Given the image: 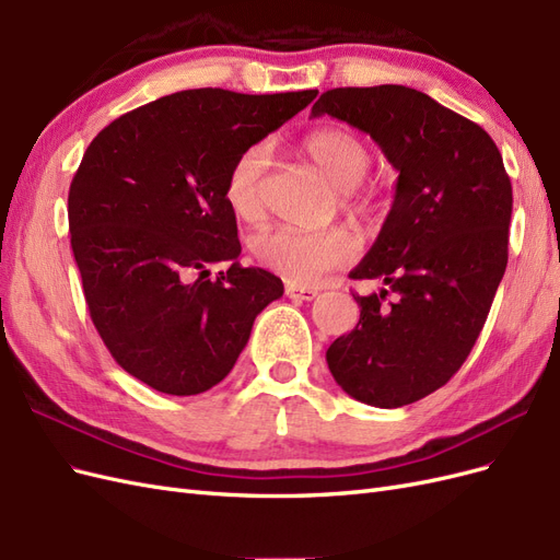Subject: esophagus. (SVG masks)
Returning <instances> with one entry per match:
<instances>
[{"label": "esophagus", "instance_id": "34e87169", "mask_svg": "<svg viewBox=\"0 0 560 560\" xmlns=\"http://www.w3.org/2000/svg\"><path fill=\"white\" fill-rule=\"evenodd\" d=\"M284 294L296 301H313L317 296L315 287H306V284H287Z\"/></svg>", "mask_w": 560, "mask_h": 560}]
</instances>
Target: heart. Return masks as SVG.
Masks as SVG:
<instances>
[{
  "label": "heart",
  "mask_w": 560,
  "mask_h": 560,
  "mask_svg": "<svg viewBox=\"0 0 560 560\" xmlns=\"http://www.w3.org/2000/svg\"><path fill=\"white\" fill-rule=\"evenodd\" d=\"M303 154L341 191V206L354 214L374 210V198L360 182L366 177L374 154L371 147L346 128L313 130L301 144ZM270 147L264 142L243 149L229 167L224 198L229 210L245 224L259 222L266 210V175ZM254 259L292 284H313L334 268L350 264L358 243L346 229H268L249 241Z\"/></svg>",
  "instance_id": "obj_1"
}]
</instances>
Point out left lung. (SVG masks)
I'll return each instance as SVG.
<instances>
[{
  "instance_id": "8db88e82",
  "label": "left lung",
  "mask_w": 560,
  "mask_h": 560,
  "mask_svg": "<svg viewBox=\"0 0 560 560\" xmlns=\"http://www.w3.org/2000/svg\"><path fill=\"white\" fill-rule=\"evenodd\" d=\"M322 114L371 135L399 173L376 243L350 270L387 290L352 294L360 322L327 350L350 397L397 409L446 385L477 343L506 268L512 182L481 126L416 89H331L313 105Z\"/></svg>"
}]
</instances>
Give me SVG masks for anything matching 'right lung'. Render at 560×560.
I'll list each match as a JSON object with an SVG mask.
<instances>
[{
    "instance_id": "obj_1",
    "label": "right lung",
    "mask_w": 560,
    "mask_h": 560,
    "mask_svg": "<svg viewBox=\"0 0 560 560\" xmlns=\"http://www.w3.org/2000/svg\"><path fill=\"white\" fill-rule=\"evenodd\" d=\"M317 91H182L118 116L70 184L72 252L93 325L130 376L165 395L224 381L282 280L238 261L229 167ZM229 260L209 280L207 266Z\"/></svg>"
}]
</instances>
